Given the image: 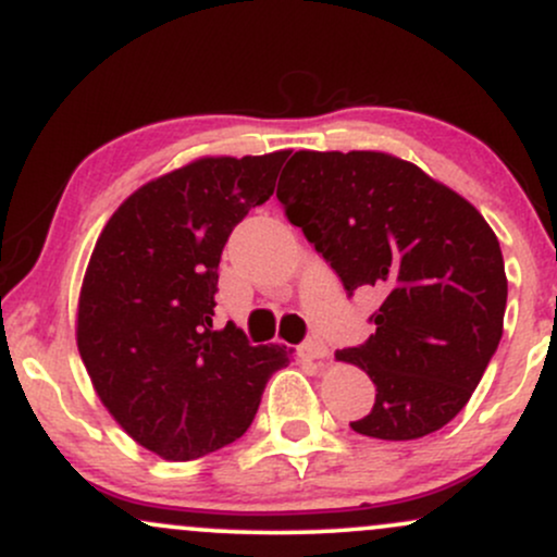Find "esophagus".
<instances>
[{"label": "esophagus", "mask_w": 557, "mask_h": 557, "mask_svg": "<svg viewBox=\"0 0 557 557\" xmlns=\"http://www.w3.org/2000/svg\"><path fill=\"white\" fill-rule=\"evenodd\" d=\"M298 356H300V361H322V359H327V345H324L322 341H309V343L300 345Z\"/></svg>", "instance_id": "esophagus-1"}]
</instances>
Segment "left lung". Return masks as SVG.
Returning <instances> with one entry per match:
<instances>
[{
	"label": "left lung",
	"instance_id": "left-lung-1",
	"mask_svg": "<svg viewBox=\"0 0 557 557\" xmlns=\"http://www.w3.org/2000/svg\"><path fill=\"white\" fill-rule=\"evenodd\" d=\"M287 220L348 296L376 287V332L335 359L374 382L354 432L432 434L469 403L503 337L508 280L484 216L417 164L385 151H296L280 175Z\"/></svg>",
	"mask_w": 557,
	"mask_h": 557
}]
</instances>
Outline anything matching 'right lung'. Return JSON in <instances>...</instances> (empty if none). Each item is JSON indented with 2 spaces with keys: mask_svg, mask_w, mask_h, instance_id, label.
<instances>
[{
  "mask_svg": "<svg viewBox=\"0 0 557 557\" xmlns=\"http://www.w3.org/2000/svg\"><path fill=\"white\" fill-rule=\"evenodd\" d=\"M290 151L201 157L140 185L110 216L78 298L81 359L107 411L164 461H194L251 426L293 348L214 330L216 267Z\"/></svg>",
  "mask_w": 557,
  "mask_h": 557,
  "instance_id": "right-lung-1",
  "label": "right lung"
}]
</instances>
